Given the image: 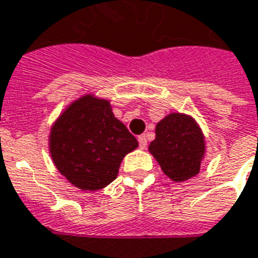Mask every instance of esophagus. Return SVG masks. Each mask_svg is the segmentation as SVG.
Returning <instances> with one entry per match:
<instances>
[{"mask_svg":"<svg viewBox=\"0 0 258 258\" xmlns=\"http://www.w3.org/2000/svg\"><path fill=\"white\" fill-rule=\"evenodd\" d=\"M139 144H140V148L141 149H145L148 145V141H147V136H139Z\"/></svg>","mask_w":258,"mask_h":258,"instance_id":"esophagus-1","label":"esophagus"}]
</instances>
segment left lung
Here are the masks:
<instances>
[{
  "instance_id": "8db88e82",
  "label": "left lung",
  "mask_w": 258,
  "mask_h": 258,
  "mask_svg": "<svg viewBox=\"0 0 258 258\" xmlns=\"http://www.w3.org/2000/svg\"><path fill=\"white\" fill-rule=\"evenodd\" d=\"M155 133L148 151L161 171L173 181L197 176L205 159L206 141L195 118L184 113H169L157 122Z\"/></svg>"
}]
</instances>
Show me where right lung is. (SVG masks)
<instances>
[{
  "mask_svg": "<svg viewBox=\"0 0 258 258\" xmlns=\"http://www.w3.org/2000/svg\"><path fill=\"white\" fill-rule=\"evenodd\" d=\"M57 171L83 191L105 188L139 143L114 117L110 101L85 94L66 107L48 136Z\"/></svg>",
  "mask_w": 258,
  "mask_h": 258,
  "instance_id": "add662e5",
  "label": "right lung"
}]
</instances>
